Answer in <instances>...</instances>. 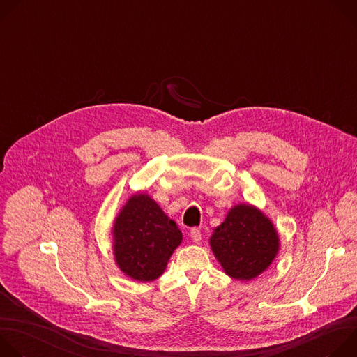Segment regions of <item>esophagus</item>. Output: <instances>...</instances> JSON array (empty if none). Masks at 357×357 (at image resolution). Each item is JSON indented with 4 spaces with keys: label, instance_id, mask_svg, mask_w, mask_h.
Masks as SVG:
<instances>
[{
    "label": "esophagus",
    "instance_id": "34e87169",
    "mask_svg": "<svg viewBox=\"0 0 357 357\" xmlns=\"http://www.w3.org/2000/svg\"><path fill=\"white\" fill-rule=\"evenodd\" d=\"M189 237L192 238V241L193 243H200V240H202V233H200V230L199 229H192L190 231H189Z\"/></svg>",
    "mask_w": 357,
    "mask_h": 357
}]
</instances>
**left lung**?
Returning <instances> with one entry per match:
<instances>
[{"mask_svg":"<svg viewBox=\"0 0 357 357\" xmlns=\"http://www.w3.org/2000/svg\"><path fill=\"white\" fill-rule=\"evenodd\" d=\"M278 241L270 219L250 205L234 206L211 237L225 273L241 281L256 278L268 268L277 256Z\"/></svg>","mask_w":357,"mask_h":357,"instance_id":"8db88e82","label":"left lung"}]
</instances>
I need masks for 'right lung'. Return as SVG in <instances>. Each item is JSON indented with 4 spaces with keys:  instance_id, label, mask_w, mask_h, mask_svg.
<instances>
[{
    "instance_id": "obj_1",
    "label": "right lung",
    "mask_w": 357,
    "mask_h": 357,
    "mask_svg": "<svg viewBox=\"0 0 357 357\" xmlns=\"http://www.w3.org/2000/svg\"><path fill=\"white\" fill-rule=\"evenodd\" d=\"M120 270L135 281H154L165 270L182 233L148 195L128 199L113 227Z\"/></svg>"
}]
</instances>
